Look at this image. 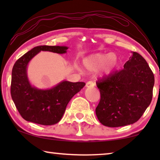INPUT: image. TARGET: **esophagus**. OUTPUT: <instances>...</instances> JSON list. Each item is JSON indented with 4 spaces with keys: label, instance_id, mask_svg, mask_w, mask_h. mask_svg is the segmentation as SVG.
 <instances>
[{
    "label": "esophagus",
    "instance_id": "esophagus-1",
    "mask_svg": "<svg viewBox=\"0 0 160 160\" xmlns=\"http://www.w3.org/2000/svg\"><path fill=\"white\" fill-rule=\"evenodd\" d=\"M94 86H95V83L92 82V81H89V82L86 83L87 88H92Z\"/></svg>",
    "mask_w": 160,
    "mask_h": 160
}]
</instances>
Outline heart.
<instances>
[{"instance_id": "b5f03b06", "label": "heart", "mask_w": 160, "mask_h": 160, "mask_svg": "<svg viewBox=\"0 0 160 160\" xmlns=\"http://www.w3.org/2000/svg\"><path fill=\"white\" fill-rule=\"evenodd\" d=\"M118 63V57L115 53H97L87 56L82 60L85 69L89 72H95L100 69L101 76H107L114 70ZM79 70L81 69L78 68Z\"/></svg>"}]
</instances>
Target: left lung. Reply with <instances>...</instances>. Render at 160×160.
<instances>
[{"instance_id": "obj_1", "label": "left lung", "mask_w": 160, "mask_h": 160, "mask_svg": "<svg viewBox=\"0 0 160 160\" xmlns=\"http://www.w3.org/2000/svg\"><path fill=\"white\" fill-rule=\"evenodd\" d=\"M154 84L147 61L132 52L123 70L97 81L101 99L95 112L99 122L113 128L136 122L150 104Z\"/></svg>"}]
</instances>
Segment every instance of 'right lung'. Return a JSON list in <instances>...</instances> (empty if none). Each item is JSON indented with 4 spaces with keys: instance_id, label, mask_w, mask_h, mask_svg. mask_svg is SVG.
<instances>
[{
    "instance_id": "add662e5",
    "label": "right lung",
    "mask_w": 160,
    "mask_h": 160,
    "mask_svg": "<svg viewBox=\"0 0 160 160\" xmlns=\"http://www.w3.org/2000/svg\"><path fill=\"white\" fill-rule=\"evenodd\" d=\"M66 46H39L15 62L12 70L10 92L13 102L25 120L44 126L58 123L70 100L85 85V82L63 80L51 88L39 89L32 85L28 75L30 61L40 51L66 53Z\"/></svg>"
}]
</instances>
